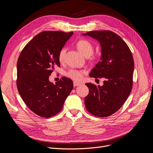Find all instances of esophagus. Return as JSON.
Wrapping results in <instances>:
<instances>
[{"label":"esophagus","mask_w":153,"mask_h":153,"mask_svg":"<svg viewBox=\"0 0 153 153\" xmlns=\"http://www.w3.org/2000/svg\"><path fill=\"white\" fill-rule=\"evenodd\" d=\"M73 84H74V87H76V86L79 85L81 84H80V83H79V82H78L74 81V82H73Z\"/></svg>","instance_id":"esophagus-1"}]
</instances>
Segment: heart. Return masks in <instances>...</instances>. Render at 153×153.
<instances>
[{
    "mask_svg": "<svg viewBox=\"0 0 153 153\" xmlns=\"http://www.w3.org/2000/svg\"><path fill=\"white\" fill-rule=\"evenodd\" d=\"M77 46L79 50L87 58L89 57V56H91L94 53L93 45L92 44L91 42L88 41L87 39H80L77 43ZM66 53V48H61L58 53V59L60 62H63L64 61ZM66 75L67 77L73 80H75V81H79V80L82 79L83 76V72L75 69H71L66 72Z\"/></svg>",
    "mask_w": 153,
    "mask_h": 153,
    "instance_id": "b5f03b06",
    "label": "heart"
}]
</instances>
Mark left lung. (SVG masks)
<instances>
[{
	"mask_svg": "<svg viewBox=\"0 0 153 153\" xmlns=\"http://www.w3.org/2000/svg\"><path fill=\"white\" fill-rule=\"evenodd\" d=\"M82 35L97 39L101 46L100 61L89 76L105 79L102 86L85 84L89 93L85 98V105L93 115L108 117L122 107L131 91L134 66L133 55L122 38L113 31H91Z\"/></svg>",
	"mask_w": 153,
	"mask_h": 153,
	"instance_id": "1",
	"label": "left lung"
}]
</instances>
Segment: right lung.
Masks as SVG:
<instances>
[{
	"instance_id": "1",
	"label": "right lung",
	"mask_w": 153,
	"mask_h": 153,
	"mask_svg": "<svg viewBox=\"0 0 153 153\" xmlns=\"http://www.w3.org/2000/svg\"><path fill=\"white\" fill-rule=\"evenodd\" d=\"M73 32L45 31L36 35L22 50L17 61V86L27 106L46 118L62 110L73 89L72 80L62 77L55 84L49 76L60 66L58 53Z\"/></svg>"
}]
</instances>
